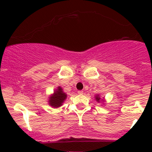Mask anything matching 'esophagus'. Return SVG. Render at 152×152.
Returning a JSON list of instances; mask_svg holds the SVG:
<instances>
[{
	"mask_svg": "<svg viewBox=\"0 0 152 152\" xmlns=\"http://www.w3.org/2000/svg\"><path fill=\"white\" fill-rule=\"evenodd\" d=\"M78 94H80V95H82V94H83V91H78Z\"/></svg>",
	"mask_w": 152,
	"mask_h": 152,
	"instance_id": "esophagus-1",
	"label": "esophagus"
}]
</instances>
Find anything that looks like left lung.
Returning <instances> with one entry per match:
<instances>
[{"label":"left lung","mask_w":152,"mask_h":152,"mask_svg":"<svg viewBox=\"0 0 152 152\" xmlns=\"http://www.w3.org/2000/svg\"><path fill=\"white\" fill-rule=\"evenodd\" d=\"M95 99H96V102L98 103L105 102L104 98H103V99H101V96H100V95H99V94H96V95L95 96Z\"/></svg>","instance_id":"8db88e82"}]
</instances>
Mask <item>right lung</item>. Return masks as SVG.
Returning a JSON list of instances; mask_svg holds the SVG:
<instances>
[{"instance_id": "1", "label": "right lung", "mask_w": 152, "mask_h": 152, "mask_svg": "<svg viewBox=\"0 0 152 152\" xmlns=\"http://www.w3.org/2000/svg\"><path fill=\"white\" fill-rule=\"evenodd\" d=\"M67 99V94L64 93V90L61 86H58L54 90L53 93L48 97V105L56 109L63 105L66 99Z\"/></svg>"}]
</instances>
